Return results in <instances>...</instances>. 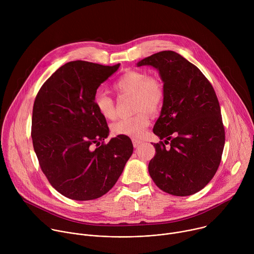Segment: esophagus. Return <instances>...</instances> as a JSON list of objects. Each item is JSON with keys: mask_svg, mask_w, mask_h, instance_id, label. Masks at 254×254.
<instances>
[{"mask_svg": "<svg viewBox=\"0 0 254 254\" xmlns=\"http://www.w3.org/2000/svg\"><path fill=\"white\" fill-rule=\"evenodd\" d=\"M131 141H132V144H133L134 148H137V147L139 146V144L141 143V140L138 139V138H135V137L131 138Z\"/></svg>", "mask_w": 254, "mask_h": 254, "instance_id": "esophagus-1", "label": "esophagus"}]
</instances>
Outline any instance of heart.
Here are the masks:
<instances>
[{
  "instance_id": "heart-1",
  "label": "heart",
  "mask_w": 254,
  "mask_h": 254,
  "mask_svg": "<svg viewBox=\"0 0 254 254\" xmlns=\"http://www.w3.org/2000/svg\"><path fill=\"white\" fill-rule=\"evenodd\" d=\"M113 89L118 96L130 95L131 111L135 113L130 118L118 121L112 126L116 135L138 137L150 124V116L158 115L165 102L166 90L164 82L158 76H148L139 70H127L115 81ZM97 113L105 120L116 118L115 99L105 93H97L93 97Z\"/></svg>"
}]
</instances>
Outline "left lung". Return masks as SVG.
<instances>
[{
    "label": "left lung",
    "mask_w": 254,
    "mask_h": 254,
    "mask_svg": "<svg viewBox=\"0 0 254 254\" xmlns=\"http://www.w3.org/2000/svg\"><path fill=\"white\" fill-rule=\"evenodd\" d=\"M160 72L166 98L154 133L149 173L155 184L174 196L202 190L219 168L225 130L218 98L200 69L174 51H162L140 60ZM170 148L165 149V144Z\"/></svg>",
    "instance_id": "obj_1"
}]
</instances>
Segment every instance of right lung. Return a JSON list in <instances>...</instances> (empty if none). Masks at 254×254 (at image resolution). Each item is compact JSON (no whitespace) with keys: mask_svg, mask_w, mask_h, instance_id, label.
I'll return each instance as SVG.
<instances>
[{"mask_svg":"<svg viewBox=\"0 0 254 254\" xmlns=\"http://www.w3.org/2000/svg\"><path fill=\"white\" fill-rule=\"evenodd\" d=\"M119 67L68 62L44 82L35 98L34 151L51 186L69 199L87 201L106 194L132 154L127 135L104 143L110 129L93 104L98 86Z\"/></svg>","mask_w":254,"mask_h":254,"instance_id":"add662e5","label":"right lung"}]
</instances>
